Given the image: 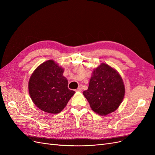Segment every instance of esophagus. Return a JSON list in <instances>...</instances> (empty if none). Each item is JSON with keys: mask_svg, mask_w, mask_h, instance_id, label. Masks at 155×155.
I'll use <instances>...</instances> for the list:
<instances>
[{"mask_svg": "<svg viewBox=\"0 0 155 155\" xmlns=\"http://www.w3.org/2000/svg\"><path fill=\"white\" fill-rule=\"evenodd\" d=\"M83 91V86L81 85H79V86L78 87V88H77L76 91H78V92H81V91Z\"/></svg>", "mask_w": 155, "mask_h": 155, "instance_id": "obj_1", "label": "esophagus"}]
</instances>
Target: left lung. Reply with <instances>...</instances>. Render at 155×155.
I'll list each match as a JSON object with an SVG mask.
<instances>
[{
  "mask_svg": "<svg viewBox=\"0 0 155 155\" xmlns=\"http://www.w3.org/2000/svg\"><path fill=\"white\" fill-rule=\"evenodd\" d=\"M125 85L120 74L106 63H101L94 69L89 86L83 94L92 110L105 116L114 112L122 102Z\"/></svg>",
  "mask_w": 155,
  "mask_h": 155,
  "instance_id": "left-lung-1",
  "label": "left lung"
}]
</instances>
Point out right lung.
Returning a JSON list of instances; mask_svg holds the SVG:
<instances>
[{"instance_id":"right-lung-1","label":"right lung","mask_w":155,"mask_h":155,"mask_svg":"<svg viewBox=\"0 0 155 155\" xmlns=\"http://www.w3.org/2000/svg\"><path fill=\"white\" fill-rule=\"evenodd\" d=\"M64 68L54 60L41 64L29 79L28 91L34 104L41 110L58 114L66 107L75 91L68 89Z\"/></svg>"}]
</instances>
